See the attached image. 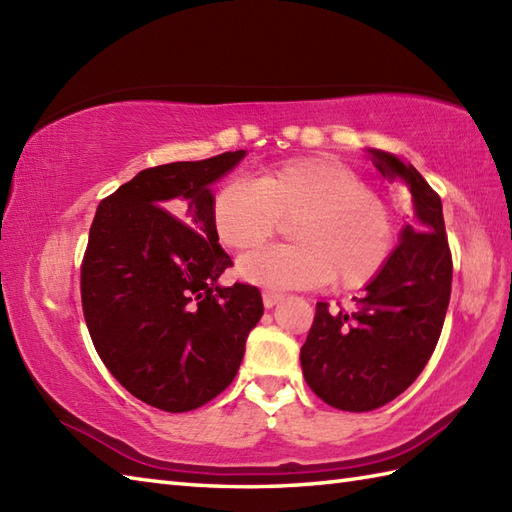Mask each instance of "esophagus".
Masks as SVG:
<instances>
[{
    "label": "esophagus",
    "mask_w": 512,
    "mask_h": 512,
    "mask_svg": "<svg viewBox=\"0 0 512 512\" xmlns=\"http://www.w3.org/2000/svg\"><path fill=\"white\" fill-rule=\"evenodd\" d=\"M262 299H264V306H266V308H275L277 303H279L281 299H284V295H279V292H273V290H264Z\"/></svg>",
    "instance_id": "obj_1"
}]
</instances>
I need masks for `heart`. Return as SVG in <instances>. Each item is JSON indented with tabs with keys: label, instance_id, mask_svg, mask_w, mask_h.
<instances>
[{
	"label": "heart",
	"instance_id": "1",
	"mask_svg": "<svg viewBox=\"0 0 512 512\" xmlns=\"http://www.w3.org/2000/svg\"><path fill=\"white\" fill-rule=\"evenodd\" d=\"M217 239L233 250L262 246L290 222L297 244L255 250L239 275L266 288L334 284L356 290L383 273L396 244L391 206L354 167L330 156L288 160L255 182L231 180L213 195Z\"/></svg>",
	"mask_w": 512,
	"mask_h": 512
}]
</instances>
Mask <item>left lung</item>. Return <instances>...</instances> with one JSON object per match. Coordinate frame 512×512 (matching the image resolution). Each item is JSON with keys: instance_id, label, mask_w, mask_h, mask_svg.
<instances>
[{"instance_id": "obj_1", "label": "left lung", "mask_w": 512, "mask_h": 512, "mask_svg": "<svg viewBox=\"0 0 512 512\" xmlns=\"http://www.w3.org/2000/svg\"><path fill=\"white\" fill-rule=\"evenodd\" d=\"M376 169L402 180L413 202V222L352 312L317 303L301 369L323 402L343 411H372L400 396L436 350L451 299L453 262L442 200L413 165L369 149Z\"/></svg>"}]
</instances>
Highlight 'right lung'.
<instances>
[{
	"instance_id": "add662e5",
	"label": "right lung",
	"mask_w": 512,
	"mask_h": 512,
	"mask_svg": "<svg viewBox=\"0 0 512 512\" xmlns=\"http://www.w3.org/2000/svg\"><path fill=\"white\" fill-rule=\"evenodd\" d=\"M244 149L140 171L96 209L81 264L92 343L147 405L198 409L233 383L262 292L217 279L233 266L213 228L211 184Z\"/></svg>"
}]
</instances>
